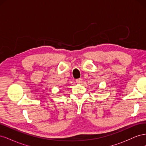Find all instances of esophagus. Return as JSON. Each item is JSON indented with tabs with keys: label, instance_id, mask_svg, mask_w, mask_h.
I'll return each mask as SVG.
<instances>
[{
	"label": "esophagus",
	"instance_id": "esophagus-1",
	"mask_svg": "<svg viewBox=\"0 0 146 146\" xmlns=\"http://www.w3.org/2000/svg\"><path fill=\"white\" fill-rule=\"evenodd\" d=\"M76 82L77 83H82V78H78V79H77L76 80Z\"/></svg>",
	"mask_w": 146,
	"mask_h": 146
}]
</instances>
